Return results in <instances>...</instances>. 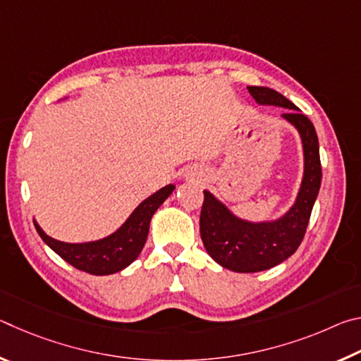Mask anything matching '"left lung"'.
<instances>
[{
	"label": "left lung",
	"mask_w": 361,
	"mask_h": 361,
	"mask_svg": "<svg viewBox=\"0 0 361 361\" xmlns=\"http://www.w3.org/2000/svg\"><path fill=\"white\" fill-rule=\"evenodd\" d=\"M248 92L259 105L288 108L283 118L296 127L304 148V178L295 205L272 223H248L232 215L228 207L204 191L200 237L219 266L234 272H259L280 264L296 252L304 239L310 213L319 195L322 164L319 138L312 122L282 94L250 85Z\"/></svg>",
	"instance_id": "1"
}]
</instances>
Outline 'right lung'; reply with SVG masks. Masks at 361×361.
<instances>
[{
  "instance_id": "add662e5",
  "label": "right lung",
  "mask_w": 361,
  "mask_h": 361,
  "mask_svg": "<svg viewBox=\"0 0 361 361\" xmlns=\"http://www.w3.org/2000/svg\"><path fill=\"white\" fill-rule=\"evenodd\" d=\"M175 186L169 185L159 189L157 192L149 195L143 200L129 219L105 239L87 243H66L49 237L42 231L38 223L35 221V228L42 240H44L60 258L70 262L73 267L84 271L92 276H109V274L119 272L127 267L130 262L138 258L140 252L145 247L148 239L149 221L154 212L162 205L170 194L173 192Z\"/></svg>"
}]
</instances>
